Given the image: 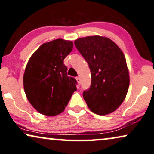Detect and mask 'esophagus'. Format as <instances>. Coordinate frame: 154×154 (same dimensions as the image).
<instances>
[{"mask_svg": "<svg viewBox=\"0 0 154 154\" xmlns=\"http://www.w3.org/2000/svg\"><path fill=\"white\" fill-rule=\"evenodd\" d=\"M76 79H77V81L78 84H79V85H80V84H81V79H80V78L79 77H77Z\"/></svg>", "mask_w": 154, "mask_h": 154, "instance_id": "1", "label": "esophagus"}]
</instances>
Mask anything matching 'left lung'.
<instances>
[{
  "label": "left lung",
  "instance_id": "obj_1",
  "mask_svg": "<svg viewBox=\"0 0 154 154\" xmlns=\"http://www.w3.org/2000/svg\"><path fill=\"white\" fill-rule=\"evenodd\" d=\"M88 63L91 84L83 97L91 111L106 115L115 111L126 96L130 83L125 56L110 39L88 36L75 41Z\"/></svg>",
  "mask_w": 154,
  "mask_h": 154
}]
</instances>
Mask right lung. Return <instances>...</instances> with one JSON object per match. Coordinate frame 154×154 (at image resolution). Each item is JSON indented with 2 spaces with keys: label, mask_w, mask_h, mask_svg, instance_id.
I'll list each match as a JSON object with an SVG mask.
<instances>
[{
  "label": "right lung",
  "mask_w": 154,
  "mask_h": 154,
  "mask_svg": "<svg viewBox=\"0 0 154 154\" xmlns=\"http://www.w3.org/2000/svg\"><path fill=\"white\" fill-rule=\"evenodd\" d=\"M72 42L57 39L41 45L28 62L23 88L28 100L40 113L55 116L64 111L77 80L67 75L64 58L72 50Z\"/></svg>",
  "instance_id": "right-lung-1"
}]
</instances>
